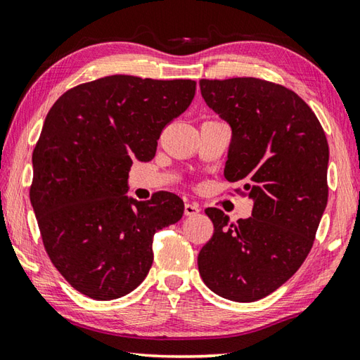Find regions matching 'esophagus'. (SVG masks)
Returning <instances> with one entry per match:
<instances>
[{"mask_svg": "<svg viewBox=\"0 0 360 360\" xmlns=\"http://www.w3.org/2000/svg\"><path fill=\"white\" fill-rule=\"evenodd\" d=\"M199 212V205H195V203H185V216H195Z\"/></svg>", "mask_w": 360, "mask_h": 360, "instance_id": "obj_1", "label": "esophagus"}]
</instances>
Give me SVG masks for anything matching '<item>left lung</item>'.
I'll return each mask as SVG.
<instances>
[{
    "instance_id": "obj_1",
    "label": "left lung",
    "mask_w": 360,
    "mask_h": 360,
    "mask_svg": "<svg viewBox=\"0 0 360 360\" xmlns=\"http://www.w3.org/2000/svg\"><path fill=\"white\" fill-rule=\"evenodd\" d=\"M205 103L232 128L224 167L243 181L252 216L230 222L207 208L214 233L198 257L205 285L252 302L293 276L309 255L328 203L329 146L320 120L297 94L259 78L200 79Z\"/></svg>"
}]
</instances>
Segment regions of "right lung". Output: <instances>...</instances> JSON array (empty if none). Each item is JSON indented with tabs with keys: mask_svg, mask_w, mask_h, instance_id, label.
<instances>
[{
	"mask_svg": "<svg viewBox=\"0 0 360 360\" xmlns=\"http://www.w3.org/2000/svg\"><path fill=\"white\" fill-rule=\"evenodd\" d=\"M193 79L111 75L79 84L51 106L32 152L31 205L46 254L64 279L97 301L146 279L153 235L181 219L183 200L125 194L134 161H150L169 122L191 105Z\"/></svg>",
	"mask_w": 360,
	"mask_h": 360,
	"instance_id": "obj_1",
	"label": "right lung"
}]
</instances>
